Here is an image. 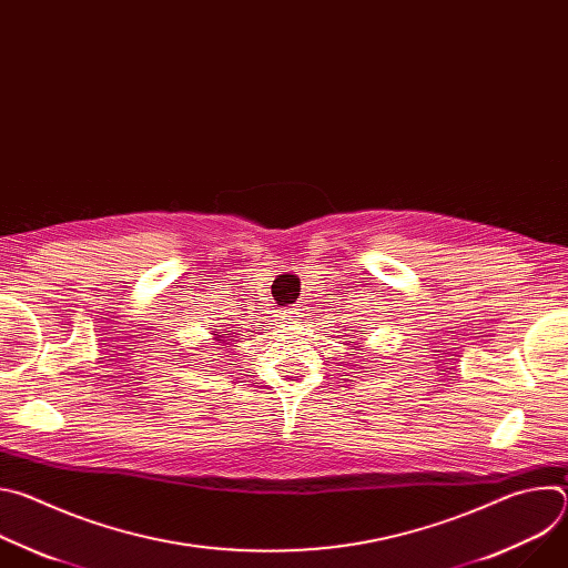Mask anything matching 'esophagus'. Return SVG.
<instances>
[{
  "label": "esophagus",
  "mask_w": 568,
  "mask_h": 568,
  "mask_svg": "<svg viewBox=\"0 0 568 568\" xmlns=\"http://www.w3.org/2000/svg\"><path fill=\"white\" fill-rule=\"evenodd\" d=\"M298 314H301V307H292L290 310V316H298Z\"/></svg>",
  "instance_id": "1"
}]
</instances>
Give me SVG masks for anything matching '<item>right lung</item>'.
<instances>
[{
  "label": "right lung",
  "instance_id": "right-lung-1",
  "mask_svg": "<svg viewBox=\"0 0 568 568\" xmlns=\"http://www.w3.org/2000/svg\"><path fill=\"white\" fill-rule=\"evenodd\" d=\"M215 328H217V326H215ZM215 328L211 331V335H215V337H213V342H217V344H224V339H226V337H224L222 333H217ZM226 333H231V331H226Z\"/></svg>",
  "mask_w": 568,
  "mask_h": 568
}]
</instances>
